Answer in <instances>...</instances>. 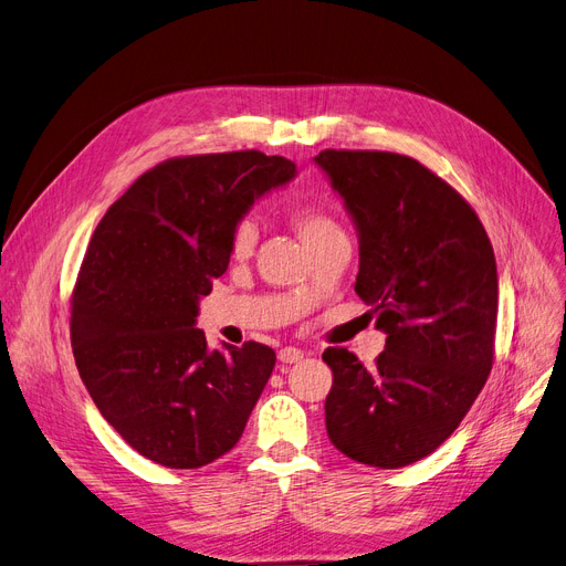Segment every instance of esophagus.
<instances>
[{
  "label": "esophagus",
  "instance_id": "obj_1",
  "mask_svg": "<svg viewBox=\"0 0 566 566\" xmlns=\"http://www.w3.org/2000/svg\"><path fill=\"white\" fill-rule=\"evenodd\" d=\"M280 363H284V365H293V363H298V360H303L305 358V350H301V348H293V346H286V348H282L280 350Z\"/></svg>",
  "mask_w": 566,
  "mask_h": 566
}]
</instances>
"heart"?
<instances>
[{"mask_svg": "<svg viewBox=\"0 0 566 566\" xmlns=\"http://www.w3.org/2000/svg\"><path fill=\"white\" fill-rule=\"evenodd\" d=\"M293 224H295V229H298L301 241L307 250L314 245H321V243H328V241H333V238L344 235L337 220L331 213L321 211V208H310V206L298 208V211L293 213ZM254 243H256L254 224L241 222L231 233V245H229L231 256L233 259L250 256L254 250Z\"/></svg>", "mask_w": 566, "mask_h": 566, "instance_id": "1", "label": "heart"}]
</instances>
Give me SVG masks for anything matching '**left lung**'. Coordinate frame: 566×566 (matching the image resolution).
I'll list each match as a JSON object with an SVG mask.
<instances>
[{
  "label": "left lung",
  "instance_id": "left-lung-1",
  "mask_svg": "<svg viewBox=\"0 0 566 566\" xmlns=\"http://www.w3.org/2000/svg\"><path fill=\"white\" fill-rule=\"evenodd\" d=\"M358 231L355 293L376 314L385 350L367 369L328 348L325 429L348 459L403 468L448 440L493 365L497 268L470 203L418 160L385 151H321Z\"/></svg>",
  "mask_w": 566,
  "mask_h": 566
}]
</instances>
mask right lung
Returning <instances> with one entry per match:
<instances>
[{"mask_svg": "<svg viewBox=\"0 0 566 566\" xmlns=\"http://www.w3.org/2000/svg\"><path fill=\"white\" fill-rule=\"evenodd\" d=\"M295 174L261 151L174 158L142 174L92 235L73 291L75 365L103 418L154 463L201 468L243 436L275 350L208 348L199 301L227 271L233 229Z\"/></svg>", "mask_w": 566, "mask_h": 566, "instance_id": "right-lung-1", "label": "right lung"}]
</instances>
